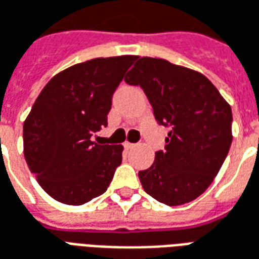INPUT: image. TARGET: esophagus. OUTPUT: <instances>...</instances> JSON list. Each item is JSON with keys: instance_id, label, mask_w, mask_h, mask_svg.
<instances>
[{"instance_id": "34e87169", "label": "esophagus", "mask_w": 259, "mask_h": 259, "mask_svg": "<svg viewBox=\"0 0 259 259\" xmlns=\"http://www.w3.org/2000/svg\"><path fill=\"white\" fill-rule=\"evenodd\" d=\"M124 146H125V149H133V148H135L137 145L131 144V142H125V144H124Z\"/></svg>"}]
</instances>
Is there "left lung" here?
I'll use <instances>...</instances> for the list:
<instances>
[{"label": "left lung", "instance_id": "left-lung-1", "mask_svg": "<svg viewBox=\"0 0 259 259\" xmlns=\"http://www.w3.org/2000/svg\"><path fill=\"white\" fill-rule=\"evenodd\" d=\"M125 82L141 86L157 122L171 128L164 152L138 173L145 192L168 206L191 202L212 184L229 153L230 104L205 75L163 58L141 57Z\"/></svg>", "mask_w": 259, "mask_h": 259}]
</instances>
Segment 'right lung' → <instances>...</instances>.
<instances>
[{"instance_id": "right-lung-1", "label": "right lung", "mask_w": 259, "mask_h": 259, "mask_svg": "<svg viewBox=\"0 0 259 259\" xmlns=\"http://www.w3.org/2000/svg\"><path fill=\"white\" fill-rule=\"evenodd\" d=\"M137 56L93 58L67 68L43 88L23 122V153L51 198L82 205L102 195L122 160V145H99L113 93Z\"/></svg>"}]
</instances>
